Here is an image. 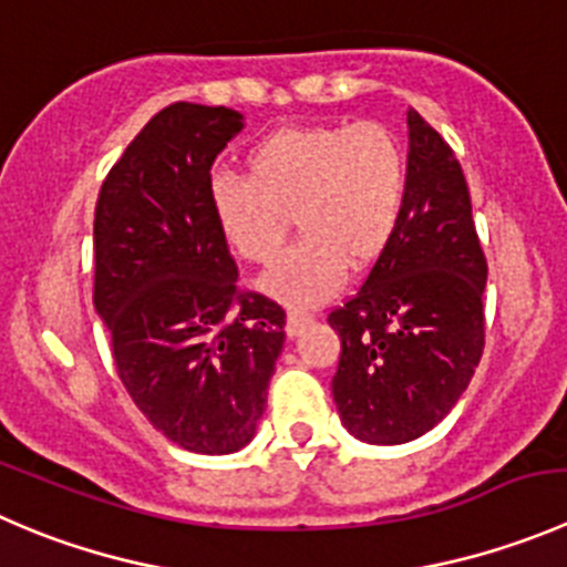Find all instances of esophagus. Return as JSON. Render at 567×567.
<instances>
[{
  "label": "esophagus",
  "instance_id": "obj_1",
  "mask_svg": "<svg viewBox=\"0 0 567 567\" xmlns=\"http://www.w3.org/2000/svg\"><path fill=\"white\" fill-rule=\"evenodd\" d=\"M305 323H310V316H307V312L290 310L288 321H285V332H288V338H296V334L305 329Z\"/></svg>",
  "mask_w": 567,
  "mask_h": 567
}]
</instances>
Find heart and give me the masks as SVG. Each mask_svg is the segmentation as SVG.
Listing matches in <instances>:
<instances>
[{"instance_id":"obj_1","label":"heart","mask_w":567,"mask_h":567,"mask_svg":"<svg viewBox=\"0 0 567 567\" xmlns=\"http://www.w3.org/2000/svg\"><path fill=\"white\" fill-rule=\"evenodd\" d=\"M246 172L213 177V218L244 260L271 262L296 216L301 244L260 279L262 293L290 307L329 299L349 266L371 268L404 213V150L377 121L282 126L249 152Z\"/></svg>"}]
</instances>
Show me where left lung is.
<instances>
[{
    "mask_svg": "<svg viewBox=\"0 0 567 567\" xmlns=\"http://www.w3.org/2000/svg\"><path fill=\"white\" fill-rule=\"evenodd\" d=\"M406 135L399 229L354 299L329 312L340 334L334 404L346 430L373 446L435 430L468 390L485 349L487 262L463 168L415 110Z\"/></svg>",
    "mask_w": 567,
    "mask_h": 567,
    "instance_id": "obj_1",
    "label": "left lung"
}]
</instances>
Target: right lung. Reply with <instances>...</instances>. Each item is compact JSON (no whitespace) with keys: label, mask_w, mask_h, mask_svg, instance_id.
Here are the masks:
<instances>
[{"label":"right lung","mask_w":567,"mask_h":567,"mask_svg":"<svg viewBox=\"0 0 567 567\" xmlns=\"http://www.w3.org/2000/svg\"><path fill=\"white\" fill-rule=\"evenodd\" d=\"M244 130L229 107H163L102 183L93 307L118 377L157 432L196 454L249 446L285 343V312L238 293L210 210V168Z\"/></svg>","instance_id":"1"}]
</instances>
